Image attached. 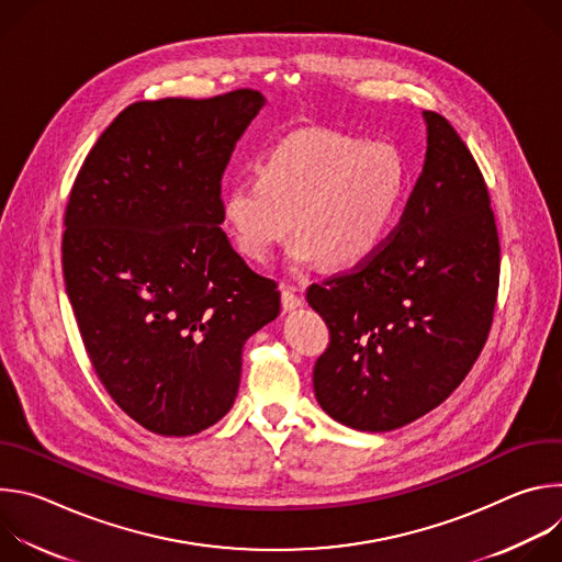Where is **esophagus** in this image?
Masks as SVG:
<instances>
[{
	"mask_svg": "<svg viewBox=\"0 0 562 562\" xmlns=\"http://www.w3.org/2000/svg\"><path fill=\"white\" fill-rule=\"evenodd\" d=\"M304 304V297H302V291L297 286H291V284H282V306L284 311H295Z\"/></svg>",
	"mask_w": 562,
	"mask_h": 562,
	"instance_id": "34e87169",
	"label": "esophagus"
}]
</instances>
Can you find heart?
Masks as SVG:
<instances>
[{
	"instance_id": "obj_1",
	"label": "heart",
	"mask_w": 562,
	"mask_h": 562,
	"mask_svg": "<svg viewBox=\"0 0 562 562\" xmlns=\"http://www.w3.org/2000/svg\"><path fill=\"white\" fill-rule=\"evenodd\" d=\"M407 169L384 142L302 128L260 162V178L224 189L222 217L235 247L267 262L293 228L295 267L351 269L371 258L405 195Z\"/></svg>"
}]
</instances>
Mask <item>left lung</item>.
<instances>
[{
    "mask_svg": "<svg viewBox=\"0 0 562 562\" xmlns=\"http://www.w3.org/2000/svg\"><path fill=\"white\" fill-rule=\"evenodd\" d=\"M423 120V173L391 243L306 291L331 331L313 369L315 397L358 431L405 427L445 403L494 317L501 247L483 173L442 115Z\"/></svg>",
    "mask_w": 562,
    "mask_h": 562,
    "instance_id": "left-lung-1",
    "label": "left lung"
}]
</instances>
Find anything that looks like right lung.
I'll return each mask as SVG.
<instances>
[{
  "instance_id": "right-lung-1",
  "label": "right lung",
  "mask_w": 562,
  "mask_h": 562,
  "mask_svg": "<svg viewBox=\"0 0 562 562\" xmlns=\"http://www.w3.org/2000/svg\"><path fill=\"white\" fill-rule=\"evenodd\" d=\"M239 89L124 109L79 171L61 269L89 358L144 429L193 436L228 414L243 347L280 315V291L222 231L220 182L265 109Z\"/></svg>"
}]
</instances>
